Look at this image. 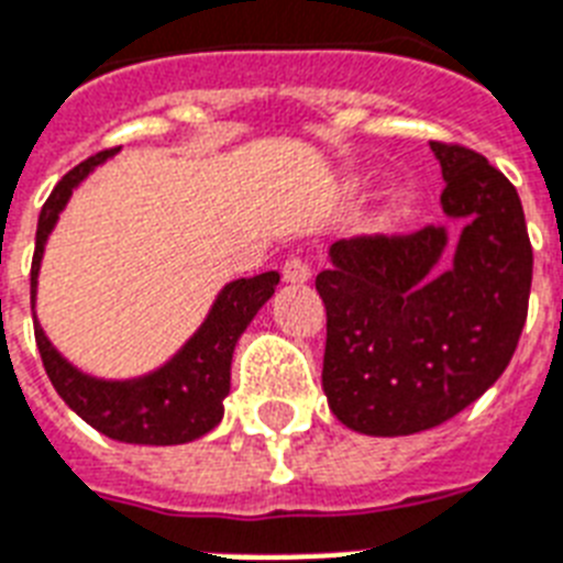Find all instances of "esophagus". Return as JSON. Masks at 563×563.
I'll return each mask as SVG.
<instances>
[{"label":"esophagus","instance_id":"34e87169","mask_svg":"<svg viewBox=\"0 0 563 563\" xmlns=\"http://www.w3.org/2000/svg\"><path fill=\"white\" fill-rule=\"evenodd\" d=\"M283 280L286 283H306L311 280V266L309 260L303 257H289L283 263Z\"/></svg>","mask_w":563,"mask_h":563}]
</instances>
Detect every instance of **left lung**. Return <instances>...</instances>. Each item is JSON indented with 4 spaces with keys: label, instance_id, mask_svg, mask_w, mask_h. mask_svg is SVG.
<instances>
[{
    "label": "left lung",
    "instance_id": "left-lung-1",
    "mask_svg": "<svg viewBox=\"0 0 563 563\" xmlns=\"http://www.w3.org/2000/svg\"><path fill=\"white\" fill-rule=\"evenodd\" d=\"M441 163L446 229L361 234L329 249L323 391L354 432L395 438L441 427L504 375L521 338L532 245L521 197L478 151L429 143Z\"/></svg>",
    "mask_w": 563,
    "mask_h": 563
}]
</instances>
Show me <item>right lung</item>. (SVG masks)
I'll list each match as a JSON object with an SVG mask.
<instances>
[{"label":"right lung","mask_w":563,"mask_h":563,"mask_svg":"<svg viewBox=\"0 0 563 563\" xmlns=\"http://www.w3.org/2000/svg\"><path fill=\"white\" fill-rule=\"evenodd\" d=\"M117 148H106L70 168L40 211L36 249L31 263V300L36 297V274L45 252V240L65 209L70 191L82 183L99 163H106ZM280 274L266 272L257 277L229 283L211 306L206 323L197 329L186 346L140 380H97L74 369L33 320V334L42 354V366L59 398L97 432L122 443L145 446H174L202 438L223 420V398L231 386V354L245 325L274 295Z\"/></svg>","instance_id":"1"}]
</instances>
